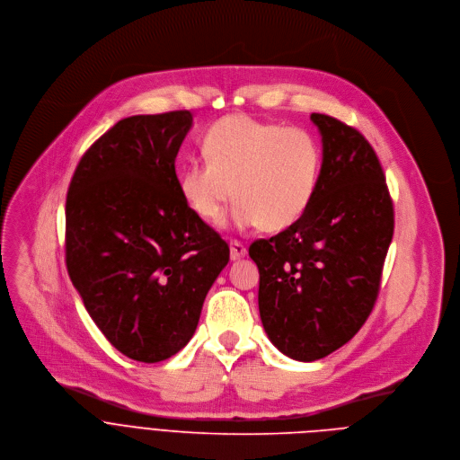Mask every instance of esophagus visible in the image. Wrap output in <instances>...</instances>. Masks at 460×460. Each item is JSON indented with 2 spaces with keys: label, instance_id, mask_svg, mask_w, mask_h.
Returning a JSON list of instances; mask_svg holds the SVG:
<instances>
[{
  "label": "esophagus",
  "instance_id": "esophagus-1",
  "mask_svg": "<svg viewBox=\"0 0 460 460\" xmlns=\"http://www.w3.org/2000/svg\"><path fill=\"white\" fill-rule=\"evenodd\" d=\"M247 254V247L240 240H231V258L238 260Z\"/></svg>",
  "mask_w": 460,
  "mask_h": 460
}]
</instances>
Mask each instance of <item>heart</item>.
<instances>
[{
  "instance_id": "heart-1",
  "label": "heart",
  "mask_w": 460,
  "mask_h": 460,
  "mask_svg": "<svg viewBox=\"0 0 460 460\" xmlns=\"http://www.w3.org/2000/svg\"><path fill=\"white\" fill-rule=\"evenodd\" d=\"M202 153L206 161L186 166L179 188L209 224L224 218L234 195L238 226L279 231L305 213L316 191L322 149L303 128L234 113L208 129Z\"/></svg>"
}]
</instances>
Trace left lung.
<instances>
[{
  "label": "left lung",
  "instance_id": "left-lung-1",
  "mask_svg": "<svg viewBox=\"0 0 460 460\" xmlns=\"http://www.w3.org/2000/svg\"><path fill=\"white\" fill-rule=\"evenodd\" d=\"M311 119L323 137L313 200L285 231L249 247L263 329L297 361L332 354L365 325L394 236V202L370 142L331 115Z\"/></svg>",
  "mask_w": 460,
  "mask_h": 460
}]
</instances>
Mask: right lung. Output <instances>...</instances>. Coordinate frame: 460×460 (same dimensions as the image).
<instances>
[{"label":"right lung","mask_w":460,"mask_h":460,"mask_svg":"<svg viewBox=\"0 0 460 460\" xmlns=\"http://www.w3.org/2000/svg\"><path fill=\"white\" fill-rule=\"evenodd\" d=\"M190 110L133 115L81 157L66 195L65 258L90 318L124 356L159 363L193 338L229 245L181 195Z\"/></svg>","instance_id":"1"}]
</instances>
